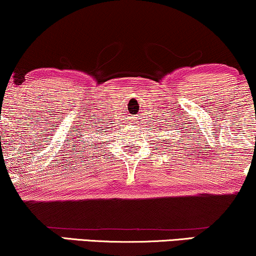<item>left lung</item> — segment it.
I'll return each mask as SVG.
<instances>
[{"label": "left lung", "instance_id": "1", "mask_svg": "<svg viewBox=\"0 0 256 256\" xmlns=\"http://www.w3.org/2000/svg\"><path fill=\"white\" fill-rule=\"evenodd\" d=\"M170 126H171V125H170Z\"/></svg>", "mask_w": 256, "mask_h": 256}]
</instances>
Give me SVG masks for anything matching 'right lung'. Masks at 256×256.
I'll return each mask as SVG.
<instances>
[{"mask_svg":"<svg viewBox=\"0 0 256 256\" xmlns=\"http://www.w3.org/2000/svg\"><path fill=\"white\" fill-rule=\"evenodd\" d=\"M92 143H94V142H92ZM92 148H94V146H92Z\"/></svg>","mask_w":256,"mask_h":256,"instance_id":"add662e5","label":"right lung"}]
</instances>
